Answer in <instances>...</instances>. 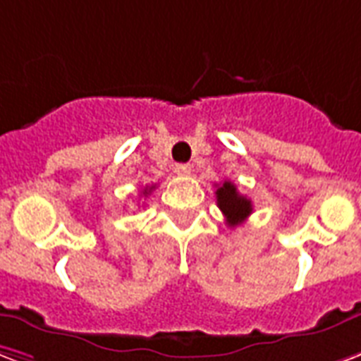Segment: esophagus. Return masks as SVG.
<instances>
[{
    "instance_id": "obj_1",
    "label": "esophagus",
    "mask_w": 361,
    "mask_h": 361,
    "mask_svg": "<svg viewBox=\"0 0 361 361\" xmlns=\"http://www.w3.org/2000/svg\"><path fill=\"white\" fill-rule=\"evenodd\" d=\"M173 170H176L178 176H189L191 173V164H176Z\"/></svg>"
}]
</instances>
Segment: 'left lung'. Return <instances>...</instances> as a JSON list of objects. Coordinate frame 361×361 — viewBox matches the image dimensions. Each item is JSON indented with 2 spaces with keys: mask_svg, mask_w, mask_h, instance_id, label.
I'll use <instances>...</instances> for the list:
<instances>
[{
  "mask_svg": "<svg viewBox=\"0 0 361 361\" xmlns=\"http://www.w3.org/2000/svg\"><path fill=\"white\" fill-rule=\"evenodd\" d=\"M216 202L226 216V220L231 228L239 226L252 214V202L247 197H243L231 181H224L216 189Z\"/></svg>",
  "mask_w": 361,
  "mask_h": 361,
  "instance_id": "1",
  "label": "left lung"
}]
</instances>
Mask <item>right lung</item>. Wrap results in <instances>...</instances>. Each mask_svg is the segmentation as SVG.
Wrapping results in <instances>:
<instances>
[{
    "mask_svg": "<svg viewBox=\"0 0 361 361\" xmlns=\"http://www.w3.org/2000/svg\"><path fill=\"white\" fill-rule=\"evenodd\" d=\"M151 191H153V188H147V189H143V195H149V193H151Z\"/></svg>",
    "mask_w": 361,
    "mask_h": 361,
    "instance_id": "right-lung-1",
    "label": "right lung"
}]
</instances>
